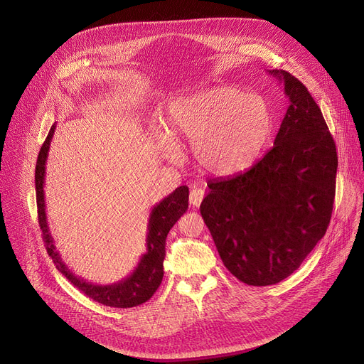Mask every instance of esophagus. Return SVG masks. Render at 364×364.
<instances>
[{"mask_svg":"<svg viewBox=\"0 0 364 364\" xmlns=\"http://www.w3.org/2000/svg\"><path fill=\"white\" fill-rule=\"evenodd\" d=\"M203 196H205V191L199 187H195L191 188L190 191V196H188V200H190V206L191 208H199L202 200H203Z\"/></svg>","mask_w":364,"mask_h":364,"instance_id":"esophagus-1","label":"esophagus"}]
</instances>
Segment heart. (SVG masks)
Here are the masks:
<instances>
[{
  "instance_id": "b5f03b06",
  "label": "heart",
  "mask_w": 364,
  "mask_h": 364,
  "mask_svg": "<svg viewBox=\"0 0 364 364\" xmlns=\"http://www.w3.org/2000/svg\"><path fill=\"white\" fill-rule=\"evenodd\" d=\"M166 126L191 140V151L205 171L231 177L260 156L274 130L272 109L264 98L235 86H215L173 101ZM162 149L174 155L169 136L159 132Z\"/></svg>"
}]
</instances>
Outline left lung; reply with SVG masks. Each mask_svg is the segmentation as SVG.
Returning a JSON list of instances; mask_svg holds the SVG:
<instances>
[{"label":"left lung","instance_id":"obj_1","mask_svg":"<svg viewBox=\"0 0 364 364\" xmlns=\"http://www.w3.org/2000/svg\"><path fill=\"white\" fill-rule=\"evenodd\" d=\"M289 107L274 148L250 169L208 181L200 213L225 268L241 282H281L300 268L331 221L338 156L321 108L284 70Z\"/></svg>","mask_w":364,"mask_h":364}]
</instances>
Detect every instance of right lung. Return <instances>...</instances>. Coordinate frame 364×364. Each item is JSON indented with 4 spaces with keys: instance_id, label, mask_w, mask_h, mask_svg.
I'll list each match as a JSON object with an SVG mask.
<instances>
[{
    "instance_id": "add662e5",
    "label": "right lung",
    "mask_w": 364,
    "mask_h": 364,
    "mask_svg": "<svg viewBox=\"0 0 364 364\" xmlns=\"http://www.w3.org/2000/svg\"><path fill=\"white\" fill-rule=\"evenodd\" d=\"M55 132V124L48 133L42 148L38 155L35 169V188H36V205H38V220L42 230V238L48 255L53 257L57 269L73 284L85 293L89 299L98 301L104 306L127 309L139 306L148 301L158 289L164 277V259H165V240L166 235L180 220L181 215L188 208V187L180 186L171 195L164 198L159 203L152 208L148 224L146 237V253L140 257L136 269L124 279L109 285H98L87 282L73 274L67 264L63 262L60 253L55 249L54 238L46 221L45 212V165L50 144Z\"/></svg>"
}]
</instances>
